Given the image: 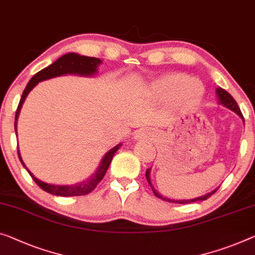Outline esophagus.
<instances>
[{
	"mask_svg": "<svg viewBox=\"0 0 255 255\" xmlns=\"http://www.w3.org/2000/svg\"><path fill=\"white\" fill-rule=\"evenodd\" d=\"M148 134H147V131L146 130H140L139 132H138V138L139 139H142V138H144V136H147Z\"/></svg>",
	"mask_w": 255,
	"mask_h": 255,
	"instance_id": "1",
	"label": "esophagus"
}]
</instances>
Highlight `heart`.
Masks as SVG:
<instances>
[{"label":"heart","instance_id":"b5f03b06","mask_svg":"<svg viewBox=\"0 0 255 255\" xmlns=\"http://www.w3.org/2000/svg\"><path fill=\"white\" fill-rule=\"evenodd\" d=\"M149 92L159 99L175 98L181 103L201 97L204 92V85L197 78L188 77L183 74H168L152 82L149 87ZM188 94L193 97H189Z\"/></svg>","mask_w":255,"mask_h":255}]
</instances>
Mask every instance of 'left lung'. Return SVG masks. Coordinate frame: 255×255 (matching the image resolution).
Here are the masks:
<instances>
[{
  "instance_id": "1",
  "label": "left lung",
  "mask_w": 255,
  "mask_h": 255,
  "mask_svg": "<svg viewBox=\"0 0 255 255\" xmlns=\"http://www.w3.org/2000/svg\"><path fill=\"white\" fill-rule=\"evenodd\" d=\"M217 93H218V97H219V101H220V104L225 106V107L232 109L233 112L236 113V114L241 117V119H243V121H244V117H243V114L241 112L240 107H238V105L236 101H235L234 98L229 95L228 92L226 91V90H223L221 88L217 89ZM149 173H150V168H148V170L146 171V178H147V181L148 183H149L152 191H154V195L156 196V197H158L160 199H164V201L166 202H171V203H179V204H188V203H193V202H198V201H205V199H207L209 197H211L215 191H217L218 189H215L213 191H211V193L206 194L204 196H202V197H197V198H194V199H183V201H178V199H170V198H165L163 197L162 195H159L157 191H156L154 189V187L151 186V182H150V179H149Z\"/></svg>"
}]
</instances>
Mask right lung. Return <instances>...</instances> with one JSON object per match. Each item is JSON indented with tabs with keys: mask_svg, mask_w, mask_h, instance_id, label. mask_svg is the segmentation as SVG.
Returning a JSON list of instances; mask_svg holds the SVG:
<instances>
[{
	"mask_svg": "<svg viewBox=\"0 0 255 255\" xmlns=\"http://www.w3.org/2000/svg\"><path fill=\"white\" fill-rule=\"evenodd\" d=\"M100 64H101V60L99 58L80 56V54L77 53H67L65 54V56L60 57L59 59L54 61L53 64H51L50 66H48V67H45L44 69H42L38 73L35 74V75L30 78L28 84L26 85V88L22 92V96L20 98V101H19L17 112H15V117H14V130H17V119L19 116V112H20L23 101H25L26 97L29 93L30 90H32L35 85L38 83V82L49 80V78L57 77L60 75H65V74H78V75H85V76L93 75V74L97 73L98 65ZM120 146L121 144H117L116 147L113 148V149L109 150L107 154L105 155V157L103 158V160H101L99 168H98L96 173L93 174L91 178L89 180H85L83 182L77 183V185H73V186H54V185H50V183H45L41 181V180L35 178L34 175L27 170V167L25 166V164H23L22 159L20 157V154H19V150H18V156L21 164L26 167V170L28 171L29 175L32 177L34 181L36 182V185L38 187L42 188L43 190L51 195L70 197V196L88 195L91 193L92 190L96 189V187L99 185V182L105 177L106 172H107L109 167V164H111L113 159V156H114V154L116 152V150L119 149Z\"/></svg>",
	"mask_w": 255,
	"mask_h": 255,
	"instance_id": "1",
	"label": "right lung"
}]
</instances>
